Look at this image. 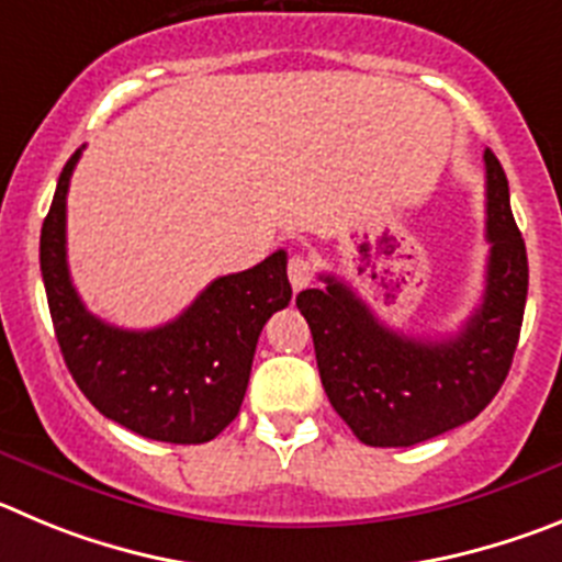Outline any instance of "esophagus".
Listing matches in <instances>:
<instances>
[{
    "label": "esophagus",
    "instance_id": "1",
    "mask_svg": "<svg viewBox=\"0 0 562 562\" xmlns=\"http://www.w3.org/2000/svg\"><path fill=\"white\" fill-rule=\"evenodd\" d=\"M288 280H291L293 291H302V288L311 285L313 262L302 255H293L291 260H288Z\"/></svg>",
    "mask_w": 562,
    "mask_h": 562
}]
</instances>
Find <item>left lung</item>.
<instances>
[{"instance_id":"left-lung-1","label":"left lung","mask_w":562,"mask_h":562,"mask_svg":"<svg viewBox=\"0 0 562 562\" xmlns=\"http://www.w3.org/2000/svg\"><path fill=\"white\" fill-rule=\"evenodd\" d=\"M487 170V277L482 305L448 338L403 336L322 274L296 307L307 318L318 375L338 417L372 448H408L470 423L502 389L527 307V246L509 206L502 161L484 150Z\"/></svg>"}]
</instances>
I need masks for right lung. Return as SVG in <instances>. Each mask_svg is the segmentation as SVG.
I'll use <instances>...</instances> for the list:
<instances>
[{"instance_id": "1", "label": "right lung", "mask_w": 562, "mask_h": 562, "mask_svg": "<svg viewBox=\"0 0 562 562\" xmlns=\"http://www.w3.org/2000/svg\"><path fill=\"white\" fill-rule=\"evenodd\" d=\"M83 148L60 170L42 226V277L55 338L80 392L100 414L156 442L201 445L240 412L257 338L291 302L288 255L212 280L181 316L123 330L86 311L67 266V193Z\"/></svg>"}]
</instances>
